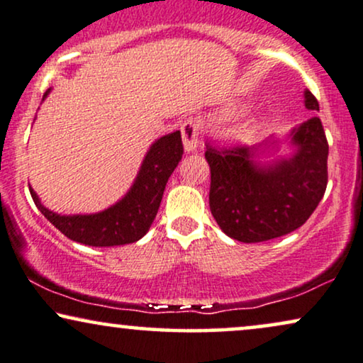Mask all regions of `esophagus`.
Listing matches in <instances>:
<instances>
[{
    "mask_svg": "<svg viewBox=\"0 0 363 363\" xmlns=\"http://www.w3.org/2000/svg\"><path fill=\"white\" fill-rule=\"evenodd\" d=\"M182 142H184L186 152H194L199 145V123L194 118H187L181 125Z\"/></svg>",
    "mask_w": 363,
    "mask_h": 363,
    "instance_id": "34e87169",
    "label": "esophagus"
}]
</instances>
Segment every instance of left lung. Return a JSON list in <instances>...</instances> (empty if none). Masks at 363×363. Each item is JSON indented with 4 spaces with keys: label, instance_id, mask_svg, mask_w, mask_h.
<instances>
[{
    "label": "left lung",
    "instance_id": "obj_1",
    "mask_svg": "<svg viewBox=\"0 0 363 363\" xmlns=\"http://www.w3.org/2000/svg\"><path fill=\"white\" fill-rule=\"evenodd\" d=\"M305 107L320 110L305 90ZM290 157L264 160L278 140L256 147L206 145L211 169L209 208L219 228L233 240L261 242L288 235L316 209L327 189L328 142L322 121L311 117L290 132Z\"/></svg>",
    "mask_w": 363,
    "mask_h": 363
}]
</instances>
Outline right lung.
I'll use <instances>...</instances> for the list:
<instances>
[{
	"label": "right lung",
	"mask_w": 363,
	"mask_h": 363,
	"mask_svg": "<svg viewBox=\"0 0 363 363\" xmlns=\"http://www.w3.org/2000/svg\"><path fill=\"white\" fill-rule=\"evenodd\" d=\"M48 89L43 99L50 94ZM181 132L160 137L150 145L134 184L118 203L95 214H57L41 204L30 187L36 208L72 241L86 246H121L139 241L149 231L162 201L166 184L182 157Z\"/></svg>",
	"instance_id": "obj_1"
}]
</instances>
